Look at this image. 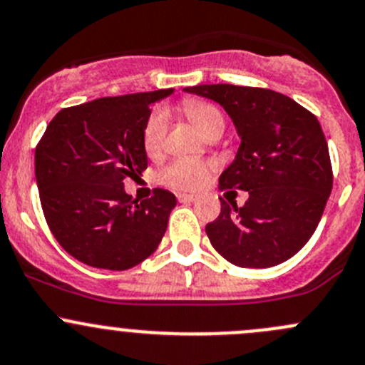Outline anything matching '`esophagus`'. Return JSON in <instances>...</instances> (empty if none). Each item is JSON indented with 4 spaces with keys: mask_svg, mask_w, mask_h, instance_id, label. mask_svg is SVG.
Returning a JSON list of instances; mask_svg holds the SVG:
<instances>
[{
    "mask_svg": "<svg viewBox=\"0 0 365 365\" xmlns=\"http://www.w3.org/2000/svg\"><path fill=\"white\" fill-rule=\"evenodd\" d=\"M179 202H195L197 200V195H179Z\"/></svg>",
    "mask_w": 365,
    "mask_h": 365,
    "instance_id": "1",
    "label": "esophagus"
}]
</instances>
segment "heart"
I'll list each match as a JSON object with an SVG mask.
<instances>
[{
	"mask_svg": "<svg viewBox=\"0 0 365 365\" xmlns=\"http://www.w3.org/2000/svg\"><path fill=\"white\" fill-rule=\"evenodd\" d=\"M182 110L204 133L205 138L223 133L225 115L217 105L204 100H184ZM168 121H170V114L163 107H158L149 114L144 133H142L144 149L149 156L160 155L163 149ZM205 175H207V165L197 160L181 158V160H174L170 165H167L161 172L160 179L161 182L174 190H193L204 182Z\"/></svg>",
	"mask_w": 365,
	"mask_h": 365,
	"instance_id": "heart-1",
	"label": "heart"
}]
</instances>
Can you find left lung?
Returning a JSON list of instances; mask_svg holds the SVG:
<instances>
[{
    "instance_id": "8db88e82",
    "label": "left lung",
    "mask_w": 365,
    "mask_h": 365,
    "mask_svg": "<svg viewBox=\"0 0 365 365\" xmlns=\"http://www.w3.org/2000/svg\"><path fill=\"white\" fill-rule=\"evenodd\" d=\"M184 91L220 103L240 137L220 187L247 191L250 197L242 207L220 198V216L205 227L210 244L237 267L283 264L314 234L332 191L320 123L272 89L204 84Z\"/></svg>"
}]
</instances>
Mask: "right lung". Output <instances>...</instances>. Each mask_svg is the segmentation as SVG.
Here are the masks:
<instances>
[{"mask_svg":"<svg viewBox=\"0 0 365 365\" xmlns=\"http://www.w3.org/2000/svg\"><path fill=\"white\" fill-rule=\"evenodd\" d=\"M172 89L98 98L59 110L35 149V178L48 228L63 250L86 265L126 270L156 251L175 207L156 187L137 202L126 178L148 168L145 121Z\"/></svg>","mask_w":365,"mask_h":365,"instance_id":"obj_1","label":"right lung"}]
</instances>
